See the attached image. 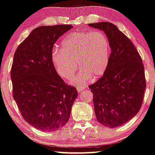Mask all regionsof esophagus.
Listing matches in <instances>:
<instances>
[{"instance_id":"obj_1","label":"esophagus","mask_w":155,"mask_h":155,"mask_svg":"<svg viewBox=\"0 0 155 155\" xmlns=\"http://www.w3.org/2000/svg\"><path fill=\"white\" fill-rule=\"evenodd\" d=\"M84 89H85V87H83V86H78L77 87V90H78V92H81V91H83Z\"/></svg>"}]
</instances>
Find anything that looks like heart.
Segmentation results:
<instances>
[{
  "label": "heart",
  "mask_w": 155,
  "mask_h": 155,
  "mask_svg": "<svg viewBox=\"0 0 155 155\" xmlns=\"http://www.w3.org/2000/svg\"><path fill=\"white\" fill-rule=\"evenodd\" d=\"M62 49L55 48L51 61L55 70L62 78L69 80L81 68L76 83H83L90 78L96 79L106 72L109 62L110 44L101 31H75L62 42Z\"/></svg>",
  "instance_id": "heart-1"
}]
</instances>
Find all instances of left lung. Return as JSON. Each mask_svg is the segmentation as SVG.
<instances>
[{
    "label": "left lung",
    "instance_id": "1",
    "mask_svg": "<svg viewBox=\"0 0 155 155\" xmlns=\"http://www.w3.org/2000/svg\"><path fill=\"white\" fill-rule=\"evenodd\" d=\"M106 34L111 49L104 75L89 88L93 94L95 116L109 128L120 127L137 115L146 87L142 58L131 40L109 22L89 24Z\"/></svg>",
    "mask_w": 155,
    "mask_h": 155
}]
</instances>
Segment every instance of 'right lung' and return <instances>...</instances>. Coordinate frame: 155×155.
Wrapping results in <instances>:
<instances>
[{
  "label": "right lung",
  "instance_id": "add662e5",
  "mask_svg": "<svg viewBox=\"0 0 155 155\" xmlns=\"http://www.w3.org/2000/svg\"><path fill=\"white\" fill-rule=\"evenodd\" d=\"M72 25L42 26L30 33L15 51L11 78L13 96L24 119L39 130L51 131L65 125L78 96L57 74L53 45Z\"/></svg>",
  "mask_w": 155,
  "mask_h": 155
}]
</instances>
